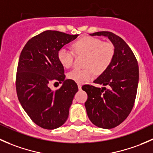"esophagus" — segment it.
<instances>
[{
  "mask_svg": "<svg viewBox=\"0 0 153 153\" xmlns=\"http://www.w3.org/2000/svg\"><path fill=\"white\" fill-rule=\"evenodd\" d=\"M81 86H82V85H81V84H78V89H81Z\"/></svg>",
  "mask_w": 153,
  "mask_h": 153,
  "instance_id": "esophagus-1",
  "label": "esophagus"
}]
</instances>
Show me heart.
Returning a JSON list of instances; mask_svg holds the SVG:
<instances>
[{
	"mask_svg": "<svg viewBox=\"0 0 153 153\" xmlns=\"http://www.w3.org/2000/svg\"><path fill=\"white\" fill-rule=\"evenodd\" d=\"M72 50L62 47L58 50V58L65 68L72 66L76 55H85L84 69H74L67 74V78L78 84H83L92 79L97 73L104 72L112 63L115 55V47L109 42L92 36H85L77 40L72 44Z\"/></svg>",
	"mask_w": 153,
	"mask_h": 153,
	"instance_id": "obj_1",
	"label": "heart"
}]
</instances>
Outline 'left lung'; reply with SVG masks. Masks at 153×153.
Returning <instances> with one entry per match:
<instances>
[{
	"label": "left lung",
	"mask_w": 153,
	"mask_h": 153,
	"mask_svg": "<svg viewBox=\"0 0 153 153\" xmlns=\"http://www.w3.org/2000/svg\"><path fill=\"white\" fill-rule=\"evenodd\" d=\"M90 35L108 37L115 47L111 64L94 81L105 86H82L88 95L85 107L91 122L100 128L112 129L127 118L134 106L139 78L138 61L130 47L115 34L103 31Z\"/></svg>",
	"instance_id": "8db88e82"
}]
</instances>
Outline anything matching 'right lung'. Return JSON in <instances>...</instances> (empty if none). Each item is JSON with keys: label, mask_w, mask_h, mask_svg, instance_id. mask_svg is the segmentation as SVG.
Listing matches in <instances>:
<instances>
[{"label": "right lung", "mask_w": 153, "mask_h": 153, "mask_svg": "<svg viewBox=\"0 0 153 153\" xmlns=\"http://www.w3.org/2000/svg\"><path fill=\"white\" fill-rule=\"evenodd\" d=\"M79 35L47 30L29 40L21 51L17 68L16 92L25 112L38 126L54 129L62 126L78 92L75 81L65 79L64 69L58 58L61 48ZM61 88L51 90L52 82Z\"/></svg>", "instance_id": "obj_1"}]
</instances>
